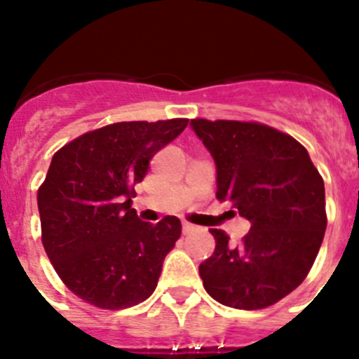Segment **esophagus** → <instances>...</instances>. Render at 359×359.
I'll use <instances>...</instances> for the list:
<instances>
[{
  "label": "esophagus",
  "mask_w": 359,
  "mask_h": 359,
  "mask_svg": "<svg viewBox=\"0 0 359 359\" xmlns=\"http://www.w3.org/2000/svg\"><path fill=\"white\" fill-rule=\"evenodd\" d=\"M193 231H196V226H193V224H189V222L182 224V233L184 234H191Z\"/></svg>",
  "instance_id": "1"
}]
</instances>
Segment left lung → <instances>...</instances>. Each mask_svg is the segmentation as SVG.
<instances>
[{
    "label": "left lung",
    "instance_id": "obj_1",
    "mask_svg": "<svg viewBox=\"0 0 359 359\" xmlns=\"http://www.w3.org/2000/svg\"><path fill=\"white\" fill-rule=\"evenodd\" d=\"M217 165V200L250 220L233 243L222 229L200 264L203 287L234 309H264L309 274L327 229L325 184L306 147L257 121L191 119Z\"/></svg>",
    "mask_w": 359,
    "mask_h": 359
}]
</instances>
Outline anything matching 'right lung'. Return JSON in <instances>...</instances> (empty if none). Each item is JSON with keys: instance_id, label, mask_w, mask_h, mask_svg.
<instances>
[{"instance_id": "right-lung-1", "label": "right lung", "mask_w": 359, "mask_h": 359, "mask_svg": "<svg viewBox=\"0 0 359 359\" xmlns=\"http://www.w3.org/2000/svg\"><path fill=\"white\" fill-rule=\"evenodd\" d=\"M189 119L121 121L76 137L53 154L38 189L41 241L74 295L100 309L149 299L182 227L177 217L142 222L132 208L149 161Z\"/></svg>"}]
</instances>
